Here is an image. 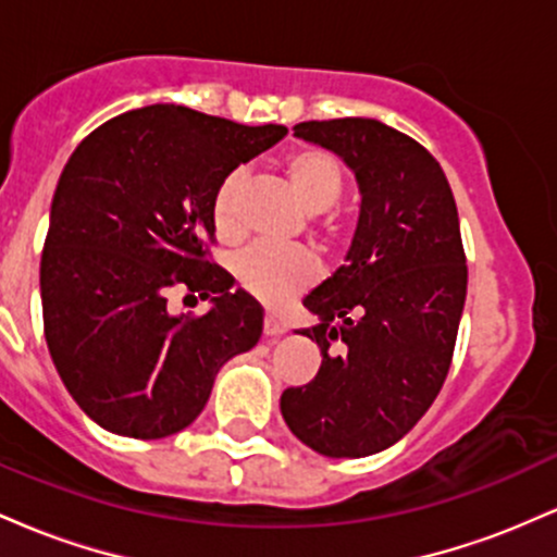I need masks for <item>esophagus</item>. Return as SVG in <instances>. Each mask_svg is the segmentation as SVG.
I'll return each mask as SVG.
<instances>
[{
    "label": "esophagus",
    "mask_w": 557,
    "mask_h": 557,
    "mask_svg": "<svg viewBox=\"0 0 557 557\" xmlns=\"http://www.w3.org/2000/svg\"><path fill=\"white\" fill-rule=\"evenodd\" d=\"M285 324L283 322H280V319L277 317H274V314H267L264 317V335L267 337H280V335H285Z\"/></svg>",
    "instance_id": "obj_1"
}]
</instances>
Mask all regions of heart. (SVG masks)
I'll return each mask as SVG.
<instances>
[{"label":"heart","instance_id":"1","mask_svg":"<svg viewBox=\"0 0 557 557\" xmlns=\"http://www.w3.org/2000/svg\"><path fill=\"white\" fill-rule=\"evenodd\" d=\"M280 170H283L287 188L293 190L300 209H306L309 214L327 212L343 194V168L335 157H330L322 149L298 146L283 157ZM240 181V172H230L214 190L212 222L222 240H230L238 230L235 203H238ZM235 277H238L243 290L251 293L261 304L283 306L285 300L298 296L314 283L317 264L296 248L251 246L235 259Z\"/></svg>","mask_w":557,"mask_h":557}]
</instances>
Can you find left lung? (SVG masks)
<instances>
[{"instance_id":"1","label":"left lung","mask_w":557,"mask_h":557,"mask_svg":"<svg viewBox=\"0 0 557 557\" xmlns=\"http://www.w3.org/2000/svg\"><path fill=\"white\" fill-rule=\"evenodd\" d=\"M354 170L361 212L345 264L304 298L322 367L280 398L285 424L327 458L395 445L437 398L466 304L456 198L424 146L380 120L298 123Z\"/></svg>"}]
</instances>
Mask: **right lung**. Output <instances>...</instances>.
Returning <instances> with one entry per match:
<instances>
[{
    "instance_id": "right-lung-1",
    "label": "right lung",
    "mask_w": 557,
    "mask_h": 557,
    "mask_svg": "<svg viewBox=\"0 0 557 557\" xmlns=\"http://www.w3.org/2000/svg\"><path fill=\"white\" fill-rule=\"evenodd\" d=\"M285 133L151 104L107 120L67 159L41 253L44 335L67 393L107 432L185 430L222 363L259 343L261 306L209 261L212 198ZM172 286L213 309L172 315Z\"/></svg>"
}]
</instances>
